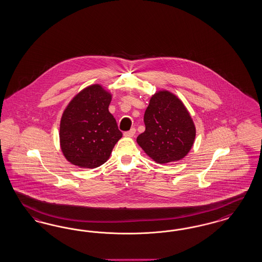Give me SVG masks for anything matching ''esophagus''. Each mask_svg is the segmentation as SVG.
Here are the masks:
<instances>
[{"label":"esophagus","mask_w":262,"mask_h":262,"mask_svg":"<svg viewBox=\"0 0 262 262\" xmlns=\"http://www.w3.org/2000/svg\"><path fill=\"white\" fill-rule=\"evenodd\" d=\"M135 135V128H132L128 132H125L124 133V136L125 137H133Z\"/></svg>","instance_id":"34e87169"}]
</instances>
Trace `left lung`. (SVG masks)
<instances>
[{
  "label": "left lung",
  "mask_w": 262,
  "mask_h": 262,
  "mask_svg": "<svg viewBox=\"0 0 262 262\" xmlns=\"http://www.w3.org/2000/svg\"><path fill=\"white\" fill-rule=\"evenodd\" d=\"M145 132L136 142L159 164L179 161L195 141L196 127L182 100L168 90H158L144 114Z\"/></svg>",
  "instance_id": "left-lung-1"
}]
</instances>
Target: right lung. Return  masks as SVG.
<instances>
[{"instance_id":"add662e5","label":"right lung","mask_w":262,"mask_h":262,"mask_svg":"<svg viewBox=\"0 0 262 262\" xmlns=\"http://www.w3.org/2000/svg\"><path fill=\"white\" fill-rule=\"evenodd\" d=\"M112 94L101 84H91L74 96L59 125V144L64 158L80 168L101 166L122 137L108 111Z\"/></svg>"}]
</instances>
